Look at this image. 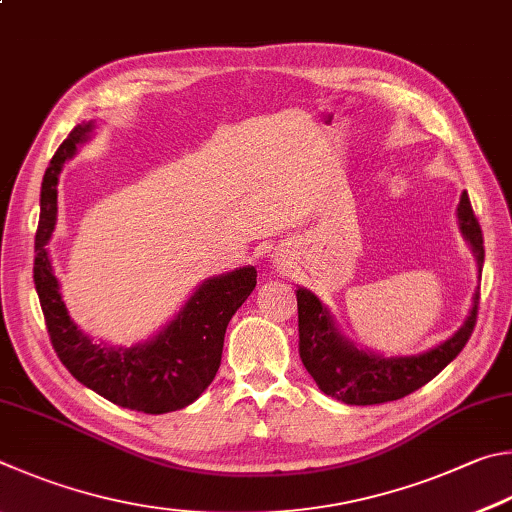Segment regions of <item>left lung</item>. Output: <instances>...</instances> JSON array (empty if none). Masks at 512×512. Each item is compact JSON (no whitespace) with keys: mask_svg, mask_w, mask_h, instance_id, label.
<instances>
[{"mask_svg":"<svg viewBox=\"0 0 512 512\" xmlns=\"http://www.w3.org/2000/svg\"><path fill=\"white\" fill-rule=\"evenodd\" d=\"M463 237L483 266V235L472 212L468 192L461 194L457 208ZM297 327H300V358L324 394L347 405H378L398 401L439 374L459 356L472 336L477 322L479 291L472 297L470 315L463 327L441 345L416 356L385 358L374 351H362L338 331L327 306L306 288H297Z\"/></svg>","mask_w":512,"mask_h":512,"instance_id":"obj_1","label":"left lung"}]
</instances>
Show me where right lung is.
I'll list each match as a JSON object with an SVG mask.
<instances>
[{
    "label": "right lung",
    "instance_id": "right-lung-1",
    "mask_svg": "<svg viewBox=\"0 0 512 512\" xmlns=\"http://www.w3.org/2000/svg\"><path fill=\"white\" fill-rule=\"evenodd\" d=\"M94 132V120L76 125L51 159L42 181L40 226L35 232L33 280L51 345L82 385L127 410L165 414L188 407L217 376L226 327L257 284L255 266L210 277L192 293L176 318L154 338L132 347L94 342L71 320L53 273L49 244L58 215V174Z\"/></svg>",
    "mask_w": 512,
    "mask_h": 512
}]
</instances>
